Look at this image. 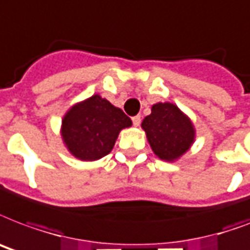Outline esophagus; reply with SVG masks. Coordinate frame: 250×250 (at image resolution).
<instances>
[{
    "instance_id": "obj_1",
    "label": "esophagus",
    "mask_w": 250,
    "mask_h": 250,
    "mask_svg": "<svg viewBox=\"0 0 250 250\" xmlns=\"http://www.w3.org/2000/svg\"><path fill=\"white\" fill-rule=\"evenodd\" d=\"M140 122H142V118H140V115H136V117L132 118L133 125H136V127H138V125H140Z\"/></svg>"
}]
</instances>
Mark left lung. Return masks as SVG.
I'll use <instances>...</instances> for the list:
<instances>
[{
  "instance_id": "1",
  "label": "left lung",
  "mask_w": 250,
  "mask_h": 250,
  "mask_svg": "<svg viewBox=\"0 0 250 250\" xmlns=\"http://www.w3.org/2000/svg\"><path fill=\"white\" fill-rule=\"evenodd\" d=\"M155 155L164 161H174L185 155L195 139V129L176 104H156L142 123Z\"/></svg>"
}]
</instances>
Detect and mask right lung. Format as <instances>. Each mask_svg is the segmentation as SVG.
Wrapping results in <instances>:
<instances>
[{"label": "right lung", "mask_w": 250, "mask_h": 250, "mask_svg": "<svg viewBox=\"0 0 250 250\" xmlns=\"http://www.w3.org/2000/svg\"><path fill=\"white\" fill-rule=\"evenodd\" d=\"M131 125L132 122L121 108L94 94L72 106L64 115L62 142L76 159L95 161L108 155L119 132Z\"/></svg>", "instance_id": "right-lung-1"}]
</instances>
